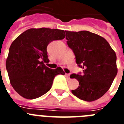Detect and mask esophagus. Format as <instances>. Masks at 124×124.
<instances>
[{"label":"esophagus","instance_id":"34e87169","mask_svg":"<svg viewBox=\"0 0 124 124\" xmlns=\"http://www.w3.org/2000/svg\"><path fill=\"white\" fill-rule=\"evenodd\" d=\"M70 74H66V77H67V79H70Z\"/></svg>","mask_w":124,"mask_h":124}]
</instances>
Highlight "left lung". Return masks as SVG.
Returning <instances> with one entry per match:
<instances>
[{
	"instance_id": "left-lung-1",
	"label": "left lung",
	"mask_w": 124,
	"mask_h": 124,
	"mask_svg": "<svg viewBox=\"0 0 124 124\" xmlns=\"http://www.w3.org/2000/svg\"><path fill=\"white\" fill-rule=\"evenodd\" d=\"M67 44L76 56L83 74H73L79 83L72 90L79 99L91 102L99 99L109 90L117 73L116 54L107 40L88 31H65Z\"/></svg>"
}]
</instances>
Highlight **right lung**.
Segmentation results:
<instances>
[{
	"instance_id": "obj_1",
	"label": "right lung",
	"mask_w": 124,
	"mask_h": 124,
	"mask_svg": "<svg viewBox=\"0 0 124 124\" xmlns=\"http://www.w3.org/2000/svg\"><path fill=\"white\" fill-rule=\"evenodd\" d=\"M65 37L63 30L30 28L20 34L11 44L6 60L10 82L18 94L33 99L51 89L56 76L65 74L61 68H49L46 48L51 41Z\"/></svg>"
}]
</instances>
